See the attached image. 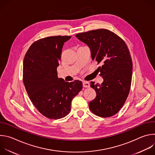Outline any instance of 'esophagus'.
<instances>
[{
	"label": "esophagus",
	"mask_w": 155,
	"mask_h": 155,
	"mask_svg": "<svg viewBox=\"0 0 155 155\" xmlns=\"http://www.w3.org/2000/svg\"><path fill=\"white\" fill-rule=\"evenodd\" d=\"M83 86L84 87H89L90 86V84L88 81H83Z\"/></svg>",
	"instance_id": "esophagus-1"
}]
</instances>
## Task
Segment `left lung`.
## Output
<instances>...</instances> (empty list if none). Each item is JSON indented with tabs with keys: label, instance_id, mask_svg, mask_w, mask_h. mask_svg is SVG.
Listing matches in <instances>:
<instances>
[{
	"label": "left lung",
	"instance_id": "obj_1",
	"mask_svg": "<svg viewBox=\"0 0 155 155\" xmlns=\"http://www.w3.org/2000/svg\"><path fill=\"white\" fill-rule=\"evenodd\" d=\"M76 37L89 47L92 59L102 65L97 70L104 81L101 84L91 81L96 97L89 107L99 117H112L119 112L130 91L132 62L129 49L122 38L107 29L79 33Z\"/></svg>",
	"mask_w": 155,
	"mask_h": 155
}]
</instances>
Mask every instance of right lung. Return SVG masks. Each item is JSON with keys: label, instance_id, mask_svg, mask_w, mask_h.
I'll list each match as a JSON object with an SVG mask.
<instances>
[{"label": "right lung", "instance_id": "obj_1", "mask_svg": "<svg viewBox=\"0 0 155 155\" xmlns=\"http://www.w3.org/2000/svg\"><path fill=\"white\" fill-rule=\"evenodd\" d=\"M71 36H52L38 40L23 61V82L28 96L43 116L60 119L71 110V102L82 89V82L65 81L58 77L57 68L64 44Z\"/></svg>", "mask_w": 155, "mask_h": 155}]
</instances>
